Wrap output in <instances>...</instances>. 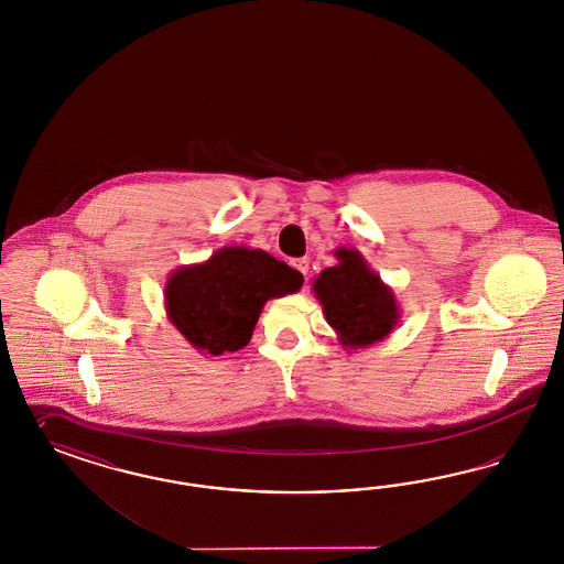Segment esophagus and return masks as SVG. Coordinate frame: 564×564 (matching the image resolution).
Here are the masks:
<instances>
[{"label":"esophagus","instance_id":"34e87169","mask_svg":"<svg viewBox=\"0 0 564 564\" xmlns=\"http://www.w3.org/2000/svg\"><path fill=\"white\" fill-rule=\"evenodd\" d=\"M291 264H293V269H297L304 276H307V273H310V262H307V258H295Z\"/></svg>","mask_w":564,"mask_h":564}]
</instances>
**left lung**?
<instances>
[{
  "label": "left lung",
  "instance_id": "8db88e82",
  "mask_svg": "<svg viewBox=\"0 0 564 564\" xmlns=\"http://www.w3.org/2000/svg\"><path fill=\"white\" fill-rule=\"evenodd\" d=\"M335 267L312 283L326 323L347 351L382 341L399 325L401 310L394 291L376 274L356 248H337Z\"/></svg>",
  "mask_w": 564,
  "mask_h": 564
}]
</instances>
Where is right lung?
I'll return each mask as SVG.
<instances>
[{
    "instance_id": "right-lung-1",
    "label": "right lung",
    "mask_w": 564,
    "mask_h": 564,
    "mask_svg": "<svg viewBox=\"0 0 564 564\" xmlns=\"http://www.w3.org/2000/svg\"><path fill=\"white\" fill-rule=\"evenodd\" d=\"M302 283L300 271L264 250L225 246L205 262L175 269L163 297L171 325L196 351L223 356L250 343L269 300Z\"/></svg>"
}]
</instances>
